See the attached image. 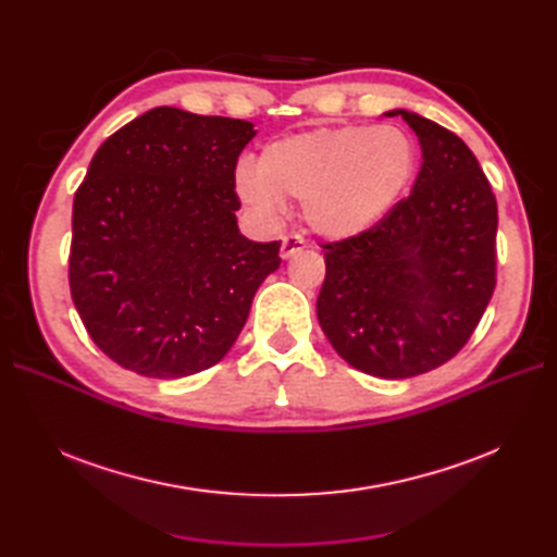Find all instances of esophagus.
Wrapping results in <instances>:
<instances>
[{"label":"esophagus","instance_id":"esophagus-1","mask_svg":"<svg viewBox=\"0 0 557 557\" xmlns=\"http://www.w3.org/2000/svg\"><path fill=\"white\" fill-rule=\"evenodd\" d=\"M299 250H305V239H301V237H283V242H281V258L283 260L297 256Z\"/></svg>","mask_w":557,"mask_h":557}]
</instances>
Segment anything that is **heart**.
<instances>
[{"instance_id":"heart-1","label":"heart","mask_w":557,"mask_h":557,"mask_svg":"<svg viewBox=\"0 0 557 557\" xmlns=\"http://www.w3.org/2000/svg\"><path fill=\"white\" fill-rule=\"evenodd\" d=\"M416 160L413 139L397 125L320 127L267 144L258 170L242 164L234 185L267 221L288 199L301 201L309 230L342 242L383 221L407 193Z\"/></svg>"}]
</instances>
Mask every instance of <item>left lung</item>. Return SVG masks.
Returning a JSON list of instances; mask_svg holds the SVG:
<instances>
[{"label":"left lung","instance_id":"8db88e82","mask_svg":"<svg viewBox=\"0 0 557 557\" xmlns=\"http://www.w3.org/2000/svg\"><path fill=\"white\" fill-rule=\"evenodd\" d=\"M385 115L416 132L423 164L383 221L323 246L315 313L350 367L409 379L448 362L493 297L497 201L458 134L407 109Z\"/></svg>","mask_w":557,"mask_h":557}]
</instances>
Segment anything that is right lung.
I'll return each instance as SVG.
<instances>
[{
  "instance_id": "1",
  "label": "right lung",
  "mask_w": 557,
  "mask_h": 557,
  "mask_svg": "<svg viewBox=\"0 0 557 557\" xmlns=\"http://www.w3.org/2000/svg\"><path fill=\"white\" fill-rule=\"evenodd\" d=\"M248 121L150 109L97 148L74 195L70 288L99 350L150 379L221 362L281 242L239 232Z\"/></svg>"
}]
</instances>
